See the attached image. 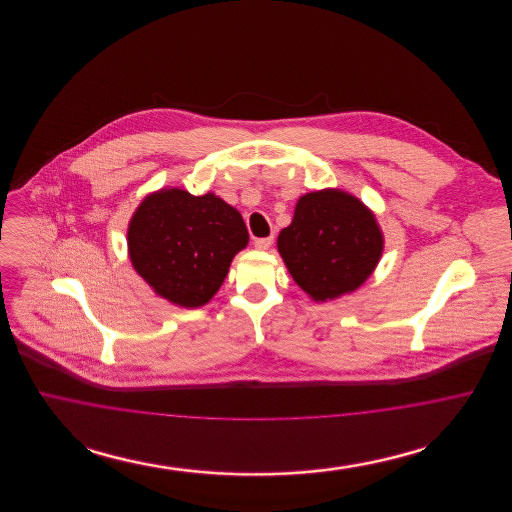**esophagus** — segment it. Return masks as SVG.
Returning a JSON list of instances; mask_svg holds the SVG:
<instances>
[{
	"label": "esophagus",
	"instance_id": "1",
	"mask_svg": "<svg viewBox=\"0 0 512 512\" xmlns=\"http://www.w3.org/2000/svg\"><path fill=\"white\" fill-rule=\"evenodd\" d=\"M274 242V238L272 236H268V238H257L253 245H255V249H259V251H267L268 247L272 245Z\"/></svg>",
	"mask_w": 512,
	"mask_h": 512
}]
</instances>
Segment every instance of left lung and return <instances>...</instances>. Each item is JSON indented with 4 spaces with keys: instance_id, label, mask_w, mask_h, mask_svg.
I'll return each instance as SVG.
<instances>
[{
    "instance_id": "obj_1",
    "label": "left lung",
    "mask_w": 512,
    "mask_h": 512,
    "mask_svg": "<svg viewBox=\"0 0 512 512\" xmlns=\"http://www.w3.org/2000/svg\"><path fill=\"white\" fill-rule=\"evenodd\" d=\"M382 234L353 195L324 190L303 195L278 251L301 290L315 301L357 290L382 255Z\"/></svg>"
}]
</instances>
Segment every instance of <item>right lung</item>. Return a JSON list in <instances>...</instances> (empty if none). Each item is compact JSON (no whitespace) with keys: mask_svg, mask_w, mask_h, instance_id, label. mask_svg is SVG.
<instances>
[{"mask_svg":"<svg viewBox=\"0 0 512 512\" xmlns=\"http://www.w3.org/2000/svg\"><path fill=\"white\" fill-rule=\"evenodd\" d=\"M249 240L242 215L213 194L149 195L128 228L130 261L147 284L182 307L205 305Z\"/></svg>","mask_w":512,"mask_h":512,"instance_id":"right-lung-1","label":"right lung"}]
</instances>
